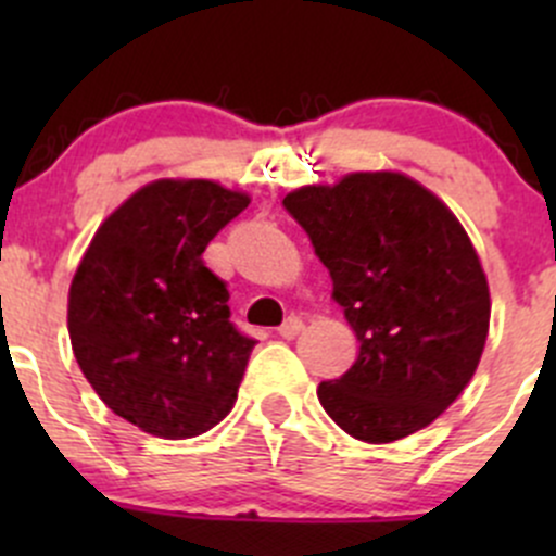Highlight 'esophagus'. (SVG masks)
<instances>
[{
  "label": "esophagus",
  "mask_w": 556,
  "mask_h": 556,
  "mask_svg": "<svg viewBox=\"0 0 556 556\" xmlns=\"http://www.w3.org/2000/svg\"><path fill=\"white\" fill-rule=\"evenodd\" d=\"M301 330H304V323H301V317H288L282 325H279L277 333L282 336V339H295Z\"/></svg>",
  "instance_id": "obj_1"
}]
</instances>
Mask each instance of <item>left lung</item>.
I'll list each match as a JSON object with an SVG mask.
<instances>
[{
  "mask_svg": "<svg viewBox=\"0 0 556 556\" xmlns=\"http://www.w3.org/2000/svg\"><path fill=\"white\" fill-rule=\"evenodd\" d=\"M282 204L361 341L350 371L317 387L328 417L368 444L428 428L473 379L490 330V288L465 228L397 172L306 185Z\"/></svg>",
  "mask_w": 556,
  "mask_h": 556,
  "instance_id": "obj_1",
  "label": "left lung"
}]
</instances>
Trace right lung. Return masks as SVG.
<instances>
[{"label":"right lung","mask_w":556,"mask_h":556,"mask_svg":"<svg viewBox=\"0 0 556 556\" xmlns=\"http://www.w3.org/2000/svg\"><path fill=\"white\" fill-rule=\"evenodd\" d=\"M247 204L212 179H155L106 217L77 266V366L144 433L193 439L233 408L255 339L231 323V293L201 255Z\"/></svg>","instance_id":"1"}]
</instances>
